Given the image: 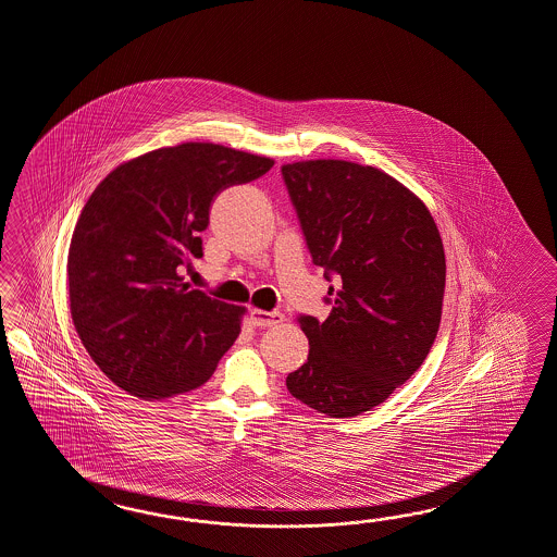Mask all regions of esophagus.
I'll return each mask as SVG.
<instances>
[{"label": "esophagus", "mask_w": 557, "mask_h": 557, "mask_svg": "<svg viewBox=\"0 0 557 557\" xmlns=\"http://www.w3.org/2000/svg\"><path fill=\"white\" fill-rule=\"evenodd\" d=\"M249 318H251V324L259 327L277 326L280 322H284V313L265 312V310H259V308H253L249 312Z\"/></svg>", "instance_id": "34e87169"}]
</instances>
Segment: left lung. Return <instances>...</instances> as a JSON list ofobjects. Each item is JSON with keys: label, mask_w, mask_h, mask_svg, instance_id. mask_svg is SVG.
Returning a JSON list of instances; mask_svg holds the SVG:
<instances>
[{"label": "left lung", "mask_w": 557, "mask_h": 557, "mask_svg": "<svg viewBox=\"0 0 557 557\" xmlns=\"http://www.w3.org/2000/svg\"><path fill=\"white\" fill-rule=\"evenodd\" d=\"M313 263L336 275L324 322L301 315L310 354L287 374L299 403L348 419L384 403L433 346L445 249L431 211L376 166L315 159L282 166Z\"/></svg>", "instance_id": "obj_1"}]
</instances>
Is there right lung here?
<instances>
[{"mask_svg":"<svg viewBox=\"0 0 557 557\" xmlns=\"http://www.w3.org/2000/svg\"><path fill=\"white\" fill-rule=\"evenodd\" d=\"M273 159L213 143L150 150L112 169L82 209L69 251L72 322L116 386L143 400L199 388L242 332L244 306L181 275L219 190L261 177Z\"/></svg>","mask_w":557,"mask_h":557,"instance_id":"obj_1","label":"right lung"}]
</instances>
